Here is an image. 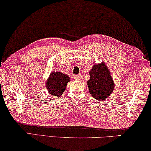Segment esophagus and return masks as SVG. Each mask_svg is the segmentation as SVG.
Wrapping results in <instances>:
<instances>
[{"label":"esophagus","instance_id":"esophagus-1","mask_svg":"<svg viewBox=\"0 0 151 151\" xmlns=\"http://www.w3.org/2000/svg\"><path fill=\"white\" fill-rule=\"evenodd\" d=\"M82 78H83V75H81V74H80V75H76L75 77H74V79L76 81H81Z\"/></svg>","mask_w":151,"mask_h":151}]
</instances>
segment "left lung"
Here are the masks:
<instances>
[{
    "label": "left lung",
    "mask_w": 151,
    "mask_h": 151,
    "mask_svg": "<svg viewBox=\"0 0 151 151\" xmlns=\"http://www.w3.org/2000/svg\"><path fill=\"white\" fill-rule=\"evenodd\" d=\"M89 74L90 78L87 84L90 95L98 101L108 98L113 92L115 84L105 63L94 65Z\"/></svg>",
    "instance_id": "1"
}]
</instances>
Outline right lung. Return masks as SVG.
I'll return each mask as SVG.
<instances>
[{
	"label": "right lung",
	"mask_w": 151,
	"mask_h": 151,
	"mask_svg": "<svg viewBox=\"0 0 151 151\" xmlns=\"http://www.w3.org/2000/svg\"><path fill=\"white\" fill-rule=\"evenodd\" d=\"M70 81L68 75L61 72H51L47 81H46L45 86L49 94L54 96L60 97L63 94L67 87V84Z\"/></svg>",
	"instance_id": "add662e5"
}]
</instances>
